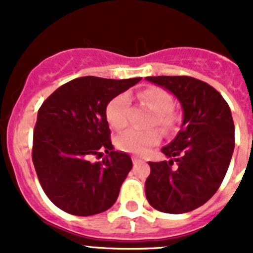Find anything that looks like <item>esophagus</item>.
Masks as SVG:
<instances>
[{
  "label": "esophagus",
  "instance_id": "1",
  "mask_svg": "<svg viewBox=\"0 0 253 253\" xmlns=\"http://www.w3.org/2000/svg\"><path fill=\"white\" fill-rule=\"evenodd\" d=\"M131 161H133L134 165H138V163L142 162V160H140V158H138V157H135V156H133V157H131Z\"/></svg>",
  "mask_w": 253,
  "mask_h": 253
}]
</instances>
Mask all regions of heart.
I'll return each instance as SVG.
<instances>
[{
  "mask_svg": "<svg viewBox=\"0 0 253 253\" xmlns=\"http://www.w3.org/2000/svg\"><path fill=\"white\" fill-rule=\"evenodd\" d=\"M138 99L153 113L151 125H160L163 130L172 131L177 128L178 115L172 110L173 100L167 91L160 87H149L138 93ZM129 97L125 93L115 96L106 106V119L111 128L120 130L128 124ZM162 139L160 129L151 128L147 130L129 129L116 138V147L129 153L144 154L149 148L157 146Z\"/></svg>",
  "mask_w": 253,
  "mask_h": 253,
  "instance_id": "obj_1",
  "label": "heart"
}]
</instances>
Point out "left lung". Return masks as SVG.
<instances>
[{
	"instance_id": "8db88e82",
	"label": "left lung",
	"mask_w": 253,
	"mask_h": 253,
	"mask_svg": "<svg viewBox=\"0 0 253 253\" xmlns=\"http://www.w3.org/2000/svg\"><path fill=\"white\" fill-rule=\"evenodd\" d=\"M146 80L173 93L184 110L181 130L162 148L169 161L148 162L147 200L163 213H187L204 205L227 173L234 149L231 109L214 87L194 77Z\"/></svg>"
}]
</instances>
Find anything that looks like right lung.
<instances>
[{
	"label": "right lung",
	"instance_id": "right-lung-1",
	"mask_svg": "<svg viewBox=\"0 0 253 253\" xmlns=\"http://www.w3.org/2000/svg\"><path fill=\"white\" fill-rule=\"evenodd\" d=\"M140 80L75 78L40 106L31 157L44 193L66 213L93 215L116 202L133 162L124 152L114 151L106 106ZM104 153L101 163L90 162Z\"/></svg>",
	"mask_w": 253,
	"mask_h": 253
}]
</instances>
